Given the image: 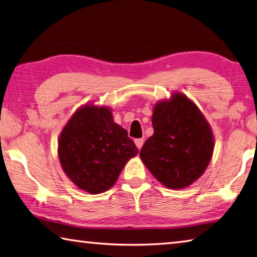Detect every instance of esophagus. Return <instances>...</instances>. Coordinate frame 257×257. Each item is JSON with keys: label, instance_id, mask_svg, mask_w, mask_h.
Segmentation results:
<instances>
[{"label": "esophagus", "instance_id": "1", "mask_svg": "<svg viewBox=\"0 0 257 257\" xmlns=\"http://www.w3.org/2000/svg\"><path fill=\"white\" fill-rule=\"evenodd\" d=\"M134 142H136V146H137L138 149H141L142 146H143V142H145V140H143V139H137V140L134 141Z\"/></svg>", "mask_w": 257, "mask_h": 257}]
</instances>
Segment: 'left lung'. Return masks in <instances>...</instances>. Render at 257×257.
Returning a JSON list of instances; mask_svg holds the SVG:
<instances>
[{
	"instance_id": "8db88e82",
	"label": "left lung",
	"mask_w": 257,
	"mask_h": 257,
	"mask_svg": "<svg viewBox=\"0 0 257 257\" xmlns=\"http://www.w3.org/2000/svg\"><path fill=\"white\" fill-rule=\"evenodd\" d=\"M154 136L143 145L140 157L151 174L169 188L194 183L213 154V136L205 117L183 93L156 103Z\"/></svg>"
}]
</instances>
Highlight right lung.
I'll use <instances>...</instances> for the list:
<instances>
[{
  "mask_svg": "<svg viewBox=\"0 0 257 257\" xmlns=\"http://www.w3.org/2000/svg\"><path fill=\"white\" fill-rule=\"evenodd\" d=\"M138 155L127 132L114 123L107 107L85 105L64 126L58 158L64 173L81 190L99 194L114 185L126 163Z\"/></svg>",
  "mask_w": 257,
  "mask_h": 257,
  "instance_id": "right-lung-1",
  "label": "right lung"
}]
</instances>
